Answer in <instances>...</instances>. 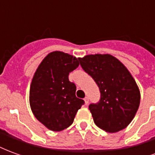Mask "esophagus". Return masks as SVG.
Instances as JSON below:
<instances>
[{
    "label": "esophagus",
    "instance_id": "esophagus-1",
    "mask_svg": "<svg viewBox=\"0 0 155 155\" xmlns=\"http://www.w3.org/2000/svg\"><path fill=\"white\" fill-rule=\"evenodd\" d=\"M84 103H85V104H89V98H88L87 96H85V97H84Z\"/></svg>",
    "mask_w": 155,
    "mask_h": 155
}]
</instances>
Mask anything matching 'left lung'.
<instances>
[{
  "mask_svg": "<svg viewBox=\"0 0 155 155\" xmlns=\"http://www.w3.org/2000/svg\"><path fill=\"white\" fill-rule=\"evenodd\" d=\"M79 61L101 92L100 101L89 105L94 124L110 133L125 129L140 102V90L130 71L111 54H89Z\"/></svg>",
  "mask_w": 155,
  "mask_h": 155,
  "instance_id": "8db88e82",
  "label": "left lung"
}]
</instances>
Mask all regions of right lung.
<instances>
[{
	"mask_svg": "<svg viewBox=\"0 0 155 155\" xmlns=\"http://www.w3.org/2000/svg\"><path fill=\"white\" fill-rule=\"evenodd\" d=\"M79 58L61 51L48 54L36 69L30 88L33 114L52 131L71 125L84 101L75 96L76 86L69 81L70 72L79 66Z\"/></svg>",
	"mask_w": 155,
	"mask_h": 155,
	"instance_id": "right-lung-1",
	"label": "right lung"
}]
</instances>
